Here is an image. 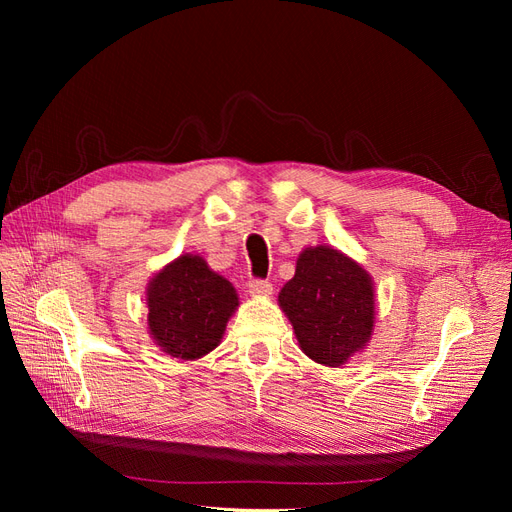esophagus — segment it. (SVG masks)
I'll return each instance as SVG.
<instances>
[{
	"mask_svg": "<svg viewBox=\"0 0 512 512\" xmlns=\"http://www.w3.org/2000/svg\"><path fill=\"white\" fill-rule=\"evenodd\" d=\"M247 288H250L252 297H269V294H273V284L269 280H252Z\"/></svg>",
	"mask_w": 512,
	"mask_h": 512,
	"instance_id": "34e87169",
	"label": "esophagus"
}]
</instances>
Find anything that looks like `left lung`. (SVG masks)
Wrapping results in <instances>:
<instances>
[{
  "instance_id": "left-lung-1",
  "label": "left lung",
  "mask_w": 512,
  "mask_h": 512,
  "mask_svg": "<svg viewBox=\"0 0 512 512\" xmlns=\"http://www.w3.org/2000/svg\"><path fill=\"white\" fill-rule=\"evenodd\" d=\"M371 275L329 245L305 247L277 303L309 359L339 367L361 352L376 322Z\"/></svg>"
}]
</instances>
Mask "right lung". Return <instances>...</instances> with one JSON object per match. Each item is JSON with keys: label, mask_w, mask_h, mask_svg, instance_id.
<instances>
[{"label": "right lung", "mask_w": 512, "mask_h": 512, "mask_svg": "<svg viewBox=\"0 0 512 512\" xmlns=\"http://www.w3.org/2000/svg\"><path fill=\"white\" fill-rule=\"evenodd\" d=\"M237 305V290L226 277L200 256L183 254L147 286L149 335L173 359H200L218 348Z\"/></svg>", "instance_id": "right-lung-1"}]
</instances>
